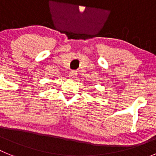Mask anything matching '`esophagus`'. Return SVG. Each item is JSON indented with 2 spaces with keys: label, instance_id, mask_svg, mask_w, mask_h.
<instances>
[{
  "label": "esophagus",
  "instance_id": "1",
  "mask_svg": "<svg viewBox=\"0 0 156 156\" xmlns=\"http://www.w3.org/2000/svg\"><path fill=\"white\" fill-rule=\"evenodd\" d=\"M77 76V72L76 71H71L69 73V78L72 80H74Z\"/></svg>",
  "mask_w": 156,
  "mask_h": 156
}]
</instances>
